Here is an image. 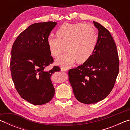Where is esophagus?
Here are the masks:
<instances>
[{"mask_svg": "<svg viewBox=\"0 0 130 130\" xmlns=\"http://www.w3.org/2000/svg\"><path fill=\"white\" fill-rule=\"evenodd\" d=\"M61 70L62 72H67V70H68V69H67V68H61Z\"/></svg>", "mask_w": 130, "mask_h": 130, "instance_id": "esophagus-1", "label": "esophagus"}]
</instances>
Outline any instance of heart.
<instances>
[{
	"label": "heart",
	"instance_id": "b5f03b06",
	"mask_svg": "<svg viewBox=\"0 0 130 130\" xmlns=\"http://www.w3.org/2000/svg\"><path fill=\"white\" fill-rule=\"evenodd\" d=\"M57 38L47 37L46 41L52 56L58 57L65 45L67 50L56 61L57 65L69 67L77 61L83 63L91 58L96 46L98 37L91 24L63 23L56 31Z\"/></svg>",
	"mask_w": 130,
	"mask_h": 130
}]
</instances>
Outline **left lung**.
Returning a JSON list of instances; mask_svg holds the SVG:
<instances>
[{"mask_svg": "<svg viewBox=\"0 0 130 130\" xmlns=\"http://www.w3.org/2000/svg\"><path fill=\"white\" fill-rule=\"evenodd\" d=\"M99 31L95 50L88 60L68 71L69 80L79 102L94 104L112 90L119 70L116 45L108 30L93 21Z\"/></svg>", "mask_w": 130, "mask_h": 130, "instance_id": "obj_1", "label": "left lung"}]
</instances>
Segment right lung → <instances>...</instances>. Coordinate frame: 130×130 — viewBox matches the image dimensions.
<instances>
[{
	"label": "right lung",
	"instance_id": "1",
	"mask_svg": "<svg viewBox=\"0 0 130 130\" xmlns=\"http://www.w3.org/2000/svg\"><path fill=\"white\" fill-rule=\"evenodd\" d=\"M56 22L36 23L19 35L13 43L10 70L15 88L22 98L33 105L49 102L55 89L51 76L60 71L57 66L45 69L54 62L46 39Z\"/></svg>",
	"mask_w": 130,
	"mask_h": 130
}]
</instances>
